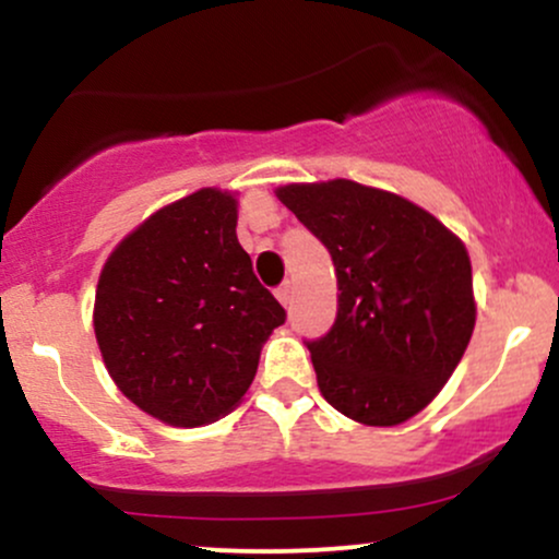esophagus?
<instances>
[{
	"mask_svg": "<svg viewBox=\"0 0 559 559\" xmlns=\"http://www.w3.org/2000/svg\"><path fill=\"white\" fill-rule=\"evenodd\" d=\"M275 297H278V301H281V305H284V307L292 305V297H294L292 281H286V284H281L278 288H275Z\"/></svg>",
	"mask_w": 559,
	"mask_h": 559,
	"instance_id": "34e87169",
	"label": "esophagus"
}]
</instances>
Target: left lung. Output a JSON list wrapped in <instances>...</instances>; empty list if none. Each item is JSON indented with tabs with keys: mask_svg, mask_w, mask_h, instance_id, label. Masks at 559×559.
<instances>
[{
	"mask_svg": "<svg viewBox=\"0 0 559 559\" xmlns=\"http://www.w3.org/2000/svg\"><path fill=\"white\" fill-rule=\"evenodd\" d=\"M275 197L336 267V320L305 342L320 394L365 426L418 415L463 360L476 325L465 243L418 204L344 178L288 183Z\"/></svg>",
	"mask_w": 559,
	"mask_h": 559,
	"instance_id": "left-lung-1",
	"label": "left lung"
}]
</instances>
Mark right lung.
Segmentation results:
<instances>
[{
  "label": "right lung",
  "mask_w": 559,
  "mask_h": 559,
  "mask_svg": "<svg viewBox=\"0 0 559 559\" xmlns=\"http://www.w3.org/2000/svg\"><path fill=\"white\" fill-rule=\"evenodd\" d=\"M236 199L199 189L157 210L102 267L94 333L112 381L178 428L230 413L286 310L236 239Z\"/></svg>",
  "instance_id": "obj_1"
}]
</instances>
